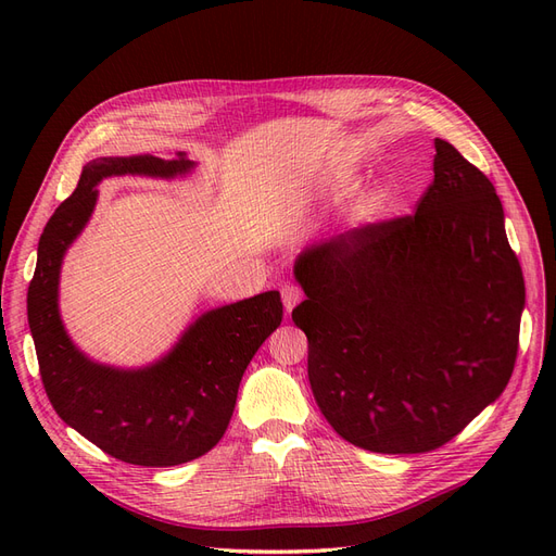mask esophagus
<instances>
[{
    "label": "esophagus",
    "instance_id": "1",
    "mask_svg": "<svg viewBox=\"0 0 556 556\" xmlns=\"http://www.w3.org/2000/svg\"><path fill=\"white\" fill-rule=\"evenodd\" d=\"M280 294H282V304H285V311L292 313V308L299 304L301 296H304V292H301L299 285L294 282H285L280 288Z\"/></svg>",
    "mask_w": 556,
    "mask_h": 556
}]
</instances>
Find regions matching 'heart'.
I'll use <instances>...</instances> for the list:
<instances>
[{"instance_id": "obj_1", "label": "heart", "mask_w": 556, "mask_h": 556, "mask_svg": "<svg viewBox=\"0 0 556 556\" xmlns=\"http://www.w3.org/2000/svg\"><path fill=\"white\" fill-rule=\"evenodd\" d=\"M352 185H355V180H352L350 174H343V172L331 176V180H329V188H331L333 194H345V192H350ZM378 211H380V204H378V201L371 199V201H364V204L357 208V215L362 217V220H371V217L378 215Z\"/></svg>"}]
</instances>
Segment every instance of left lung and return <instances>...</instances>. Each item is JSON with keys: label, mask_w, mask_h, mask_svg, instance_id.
<instances>
[{"label": "left lung", "mask_w": 556, "mask_h": 556, "mask_svg": "<svg viewBox=\"0 0 556 556\" xmlns=\"http://www.w3.org/2000/svg\"><path fill=\"white\" fill-rule=\"evenodd\" d=\"M433 146L413 215L313 243L294 264L317 406L341 439L382 454L452 441L517 359L525 276L501 199L452 143Z\"/></svg>", "instance_id": "left-lung-1"}]
</instances>
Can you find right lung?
I'll return each instance as SVG.
<instances>
[{
	"label": "right lung",
	"instance_id": "right-lung-1",
	"mask_svg": "<svg viewBox=\"0 0 556 556\" xmlns=\"http://www.w3.org/2000/svg\"><path fill=\"white\" fill-rule=\"evenodd\" d=\"M192 166L185 153L88 162L41 233L27 290L29 331L55 413L99 450L134 466H178L213 450L227 431L250 359L282 323L280 292H262L197 317L169 355L131 371L88 359L66 336L58 308L60 268L94 211L97 185L125 174L174 178Z\"/></svg>",
	"mask_w": 556,
	"mask_h": 556
}]
</instances>
